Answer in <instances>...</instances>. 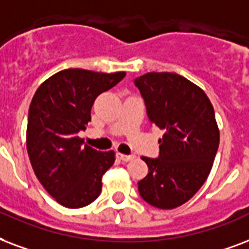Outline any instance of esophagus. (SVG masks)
I'll list each match as a JSON object with an SVG mask.
<instances>
[{
    "label": "esophagus",
    "mask_w": 249,
    "mask_h": 249,
    "mask_svg": "<svg viewBox=\"0 0 249 249\" xmlns=\"http://www.w3.org/2000/svg\"><path fill=\"white\" fill-rule=\"evenodd\" d=\"M117 157H118L121 161H124V162H127V161H131V160H134L135 155H122V153H118V155H117Z\"/></svg>",
    "instance_id": "esophagus-1"
}]
</instances>
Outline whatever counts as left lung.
<instances>
[{
  "label": "left lung",
  "instance_id": "obj_1",
  "mask_svg": "<svg viewBox=\"0 0 249 249\" xmlns=\"http://www.w3.org/2000/svg\"><path fill=\"white\" fill-rule=\"evenodd\" d=\"M152 124L163 130L157 159L142 157L148 174L138 183L144 201L160 209L187 203L207 180L218 151L214 109L201 88L174 72L134 80Z\"/></svg>",
  "mask_w": 249,
  "mask_h": 249
}]
</instances>
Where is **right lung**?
Instances as JSON below:
<instances>
[{"instance_id": "right-lung-1", "label": "right lung", "mask_w": 249, "mask_h": 249, "mask_svg": "<svg viewBox=\"0 0 249 249\" xmlns=\"http://www.w3.org/2000/svg\"><path fill=\"white\" fill-rule=\"evenodd\" d=\"M126 72L67 69L38 87L30 105L27 152L37 179L57 203L76 209L94 201L114 152L83 145L78 136L90 121L98 94L117 86Z\"/></svg>"}]
</instances>
